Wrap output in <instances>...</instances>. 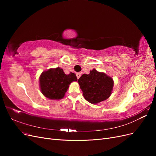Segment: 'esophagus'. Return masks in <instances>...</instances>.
Here are the masks:
<instances>
[{
  "mask_svg": "<svg viewBox=\"0 0 156 156\" xmlns=\"http://www.w3.org/2000/svg\"><path fill=\"white\" fill-rule=\"evenodd\" d=\"M76 75H77V79H79V77H81V73H76Z\"/></svg>",
  "mask_w": 156,
  "mask_h": 156,
  "instance_id": "obj_1",
  "label": "esophagus"
}]
</instances>
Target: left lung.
Returning a JSON list of instances; mask_svg holds the SVG:
<instances>
[{
	"instance_id": "1",
	"label": "left lung",
	"mask_w": 156,
	"mask_h": 156,
	"mask_svg": "<svg viewBox=\"0 0 156 156\" xmlns=\"http://www.w3.org/2000/svg\"><path fill=\"white\" fill-rule=\"evenodd\" d=\"M83 96L88 102L96 104L109 98L113 88L112 79L95 69L83 74L78 79Z\"/></svg>"
}]
</instances>
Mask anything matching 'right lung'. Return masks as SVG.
Wrapping results in <instances>:
<instances>
[{
    "instance_id": "right-lung-1",
    "label": "right lung",
    "mask_w": 156,
    "mask_h": 156,
    "mask_svg": "<svg viewBox=\"0 0 156 156\" xmlns=\"http://www.w3.org/2000/svg\"><path fill=\"white\" fill-rule=\"evenodd\" d=\"M39 81L41 91L45 97L51 100H60L64 98L69 84L77 81V79L75 73L71 72L66 75L58 67L44 72Z\"/></svg>"
}]
</instances>
